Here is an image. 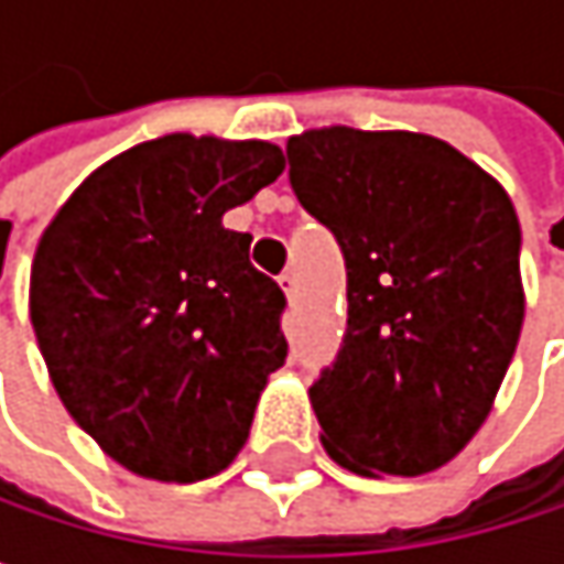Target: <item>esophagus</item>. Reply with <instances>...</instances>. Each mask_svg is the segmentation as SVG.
Wrapping results in <instances>:
<instances>
[{
    "label": "esophagus",
    "mask_w": 564,
    "mask_h": 564,
    "mask_svg": "<svg viewBox=\"0 0 564 564\" xmlns=\"http://www.w3.org/2000/svg\"><path fill=\"white\" fill-rule=\"evenodd\" d=\"M278 283H281L283 296H286V300H293V293H296V278L286 271V274H281V278H278Z\"/></svg>",
    "instance_id": "obj_1"
}]
</instances>
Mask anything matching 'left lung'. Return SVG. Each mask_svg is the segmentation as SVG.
Here are the masks:
<instances>
[{"label":"left lung","instance_id":"left-lung-1","mask_svg":"<svg viewBox=\"0 0 564 564\" xmlns=\"http://www.w3.org/2000/svg\"><path fill=\"white\" fill-rule=\"evenodd\" d=\"M290 185L346 258V333L310 401L326 454L362 477H417L487 421L525 296L507 188L408 130L290 137Z\"/></svg>","mask_w":564,"mask_h":564}]
</instances>
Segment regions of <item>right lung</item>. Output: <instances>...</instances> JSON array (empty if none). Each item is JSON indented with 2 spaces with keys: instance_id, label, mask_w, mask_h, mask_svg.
Listing matches in <instances>:
<instances>
[{
  "instance_id": "right-lung-1",
  "label": "right lung",
  "mask_w": 564,
  "mask_h": 564,
  "mask_svg": "<svg viewBox=\"0 0 564 564\" xmlns=\"http://www.w3.org/2000/svg\"><path fill=\"white\" fill-rule=\"evenodd\" d=\"M281 172L264 140L160 137L90 172L39 241L29 313L52 386L140 477L225 470L286 359L283 290L221 225Z\"/></svg>"
}]
</instances>
